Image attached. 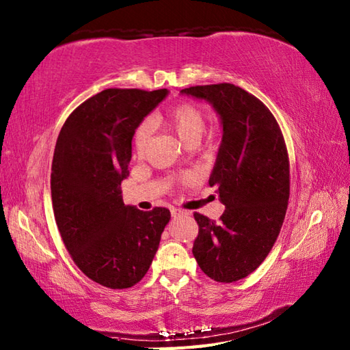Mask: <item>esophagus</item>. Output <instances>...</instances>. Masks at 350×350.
Segmentation results:
<instances>
[{
	"mask_svg": "<svg viewBox=\"0 0 350 350\" xmlns=\"http://www.w3.org/2000/svg\"><path fill=\"white\" fill-rule=\"evenodd\" d=\"M182 215H185V212H183V210H178V208H173V210H172V216H173V217H177V216H182Z\"/></svg>",
	"mask_w": 350,
	"mask_h": 350,
	"instance_id": "1",
	"label": "esophagus"
}]
</instances>
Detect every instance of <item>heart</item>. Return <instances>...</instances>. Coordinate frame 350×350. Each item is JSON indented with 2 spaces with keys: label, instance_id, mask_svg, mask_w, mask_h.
I'll use <instances>...</instances> for the list:
<instances>
[{
  "label": "heart",
  "instance_id": "heart-1",
  "mask_svg": "<svg viewBox=\"0 0 350 350\" xmlns=\"http://www.w3.org/2000/svg\"><path fill=\"white\" fill-rule=\"evenodd\" d=\"M165 124L173 129L183 144L197 142L206 129V119L202 111L192 104H180L168 113L164 119ZM152 134L150 122H143L137 128L134 135V149L138 155H143L148 149Z\"/></svg>",
  "mask_w": 350,
  "mask_h": 350
}]
</instances>
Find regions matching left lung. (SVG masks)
Wrapping results in <instances>:
<instances>
[{
  "instance_id": "obj_1",
  "label": "left lung",
  "mask_w": 350,
  "mask_h": 350,
  "mask_svg": "<svg viewBox=\"0 0 350 350\" xmlns=\"http://www.w3.org/2000/svg\"><path fill=\"white\" fill-rule=\"evenodd\" d=\"M182 95L217 113L222 142L208 178L225 212L219 222L193 213L192 254L210 279L231 283L262 264L278 240L289 200V159L271 111L231 83L192 86Z\"/></svg>"
}]
</instances>
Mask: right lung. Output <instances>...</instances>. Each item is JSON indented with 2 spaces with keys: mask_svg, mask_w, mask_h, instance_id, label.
<instances>
[{
  "mask_svg": "<svg viewBox=\"0 0 350 350\" xmlns=\"http://www.w3.org/2000/svg\"><path fill=\"white\" fill-rule=\"evenodd\" d=\"M168 89H105L71 113L56 140L51 189L55 221L72 261L111 289L140 282L155 258L170 210L125 206L131 142Z\"/></svg>",
  "mask_w": 350,
  "mask_h": 350,
  "instance_id": "1",
  "label": "right lung"
}]
</instances>
